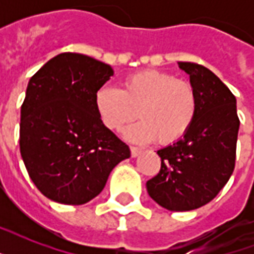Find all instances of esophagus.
Here are the masks:
<instances>
[{
	"instance_id": "esophagus-1",
	"label": "esophagus",
	"mask_w": 254,
	"mask_h": 254,
	"mask_svg": "<svg viewBox=\"0 0 254 254\" xmlns=\"http://www.w3.org/2000/svg\"><path fill=\"white\" fill-rule=\"evenodd\" d=\"M141 151H142V149H139V147L130 146V154H131V157H133V158L138 157V155L141 154Z\"/></svg>"
}]
</instances>
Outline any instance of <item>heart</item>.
Returning <instances> with one entry per match:
<instances>
[{
    "mask_svg": "<svg viewBox=\"0 0 254 254\" xmlns=\"http://www.w3.org/2000/svg\"><path fill=\"white\" fill-rule=\"evenodd\" d=\"M95 107L101 123L120 130L137 117L141 121L125 131L135 142L157 138L171 145L185 137L197 113V95L191 83L155 69L133 73L123 81V89L101 87L95 95Z\"/></svg>",
    "mask_w": 254,
    "mask_h": 254,
    "instance_id": "b5f03b06",
    "label": "heart"
}]
</instances>
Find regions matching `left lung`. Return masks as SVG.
I'll use <instances>...</instances> for the list:
<instances>
[{
  "label": "left lung",
  "instance_id": "left-lung-1",
  "mask_svg": "<svg viewBox=\"0 0 254 254\" xmlns=\"http://www.w3.org/2000/svg\"><path fill=\"white\" fill-rule=\"evenodd\" d=\"M197 95V113L189 133L157 151L161 170L146 182L147 192L169 211H191L216 196L232 175L240 120L236 97L204 65L179 62Z\"/></svg>",
  "mask_w": 254,
  "mask_h": 254
}]
</instances>
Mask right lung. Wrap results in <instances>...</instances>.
<instances>
[{"label":"right lung","mask_w":254,"mask_h":254,"mask_svg":"<svg viewBox=\"0 0 254 254\" xmlns=\"http://www.w3.org/2000/svg\"><path fill=\"white\" fill-rule=\"evenodd\" d=\"M113 75L83 54L50 59L31 79L21 107L19 149L46 197L80 205L97 196L130 150L100 120L95 95Z\"/></svg>","instance_id":"obj_1"}]
</instances>
